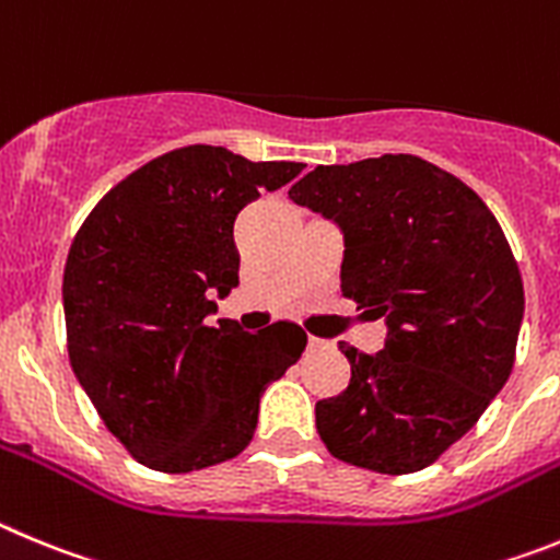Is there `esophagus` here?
Returning <instances> with one entry per match:
<instances>
[{
    "mask_svg": "<svg viewBox=\"0 0 560 560\" xmlns=\"http://www.w3.org/2000/svg\"><path fill=\"white\" fill-rule=\"evenodd\" d=\"M306 346H310V351L326 349V340H320V337H310V340H306Z\"/></svg>",
    "mask_w": 560,
    "mask_h": 560,
    "instance_id": "1",
    "label": "esophagus"
}]
</instances>
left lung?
I'll return each instance as SVG.
<instances>
[{
  "label": "left lung",
  "instance_id": "left-lung-1",
  "mask_svg": "<svg viewBox=\"0 0 560 560\" xmlns=\"http://www.w3.org/2000/svg\"><path fill=\"white\" fill-rule=\"evenodd\" d=\"M342 229L340 290L385 317L380 354L340 342L349 387L315 405L342 463L410 475L480 421L516 360L525 287L480 195L410 153L315 167L290 189Z\"/></svg>",
  "mask_w": 560,
  "mask_h": 560
}]
</instances>
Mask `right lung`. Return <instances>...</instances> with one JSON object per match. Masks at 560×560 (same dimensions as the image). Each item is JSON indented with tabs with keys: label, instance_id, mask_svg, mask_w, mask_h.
<instances>
[{
	"label": "right lung",
	"instance_id": "1",
	"mask_svg": "<svg viewBox=\"0 0 560 560\" xmlns=\"http://www.w3.org/2000/svg\"><path fill=\"white\" fill-rule=\"evenodd\" d=\"M301 170L211 144L170 150L108 189L74 234L63 270L69 362L142 466L186 475L236 457L265 387L299 362L301 326L250 335L206 317L218 310L211 295L240 281L236 214Z\"/></svg>",
	"mask_w": 560,
	"mask_h": 560
}]
</instances>
